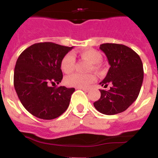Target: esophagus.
<instances>
[{"mask_svg": "<svg viewBox=\"0 0 158 158\" xmlns=\"http://www.w3.org/2000/svg\"><path fill=\"white\" fill-rule=\"evenodd\" d=\"M80 89H81V90H83V91L86 92V93H88V92L89 91V89H87V88H80Z\"/></svg>", "mask_w": 158, "mask_h": 158, "instance_id": "1", "label": "esophagus"}]
</instances>
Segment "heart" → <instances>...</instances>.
I'll return each instance as SVG.
<instances>
[{"mask_svg": "<svg viewBox=\"0 0 158 158\" xmlns=\"http://www.w3.org/2000/svg\"><path fill=\"white\" fill-rule=\"evenodd\" d=\"M80 56L83 59L86 60L91 63V66L89 67V71H95V72H100L101 70V65L100 62L103 60V56L101 53L98 51L89 49L85 51H81ZM76 66V62H75L74 56L70 53H68L62 58L60 62V67L62 72L69 74L74 70ZM96 81V77L93 74H80V73H73L65 77V84L69 87L76 88H86L89 86L92 83Z\"/></svg>", "mask_w": 158, "mask_h": 158, "instance_id": "1", "label": "heart"}]
</instances>
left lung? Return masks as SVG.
I'll return each instance as SVG.
<instances>
[{"mask_svg":"<svg viewBox=\"0 0 158 158\" xmlns=\"http://www.w3.org/2000/svg\"><path fill=\"white\" fill-rule=\"evenodd\" d=\"M100 49L111 65L107 76L100 83L109 90H100L101 96L93 103L104 115H115L126 111L136 100L143 81V65L140 57L130 47L117 43H104Z\"/></svg>","mask_w":158,"mask_h":158,"instance_id":"8db88e82","label":"left lung"}]
</instances>
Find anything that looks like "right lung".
Returning a JSON list of instances; mask_svg holds the SVG:
<instances>
[{"label": "right lung", "instance_id": "right-lung-1", "mask_svg": "<svg viewBox=\"0 0 158 158\" xmlns=\"http://www.w3.org/2000/svg\"><path fill=\"white\" fill-rule=\"evenodd\" d=\"M51 43H35L20 54L14 69V87L25 109L43 119H54L68 108L74 88L51 87L62 80V58L72 50Z\"/></svg>", "mask_w": 158, "mask_h": 158}]
</instances>
